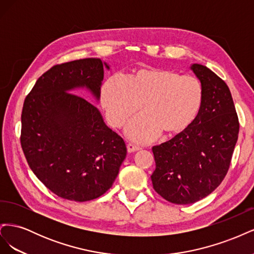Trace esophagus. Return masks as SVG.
Returning a JSON list of instances; mask_svg holds the SVG:
<instances>
[{"label": "esophagus", "mask_w": 254, "mask_h": 254, "mask_svg": "<svg viewBox=\"0 0 254 254\" xmlns=\"http://www.w3.org/2000/svg\"><path fill=\"white\" fill-rule=\"evenodd\" d=\"M141 149V147H139V146H135L133 144H128L127 145V151L129 153H133L135 151H139Z\"/></svg>", "instance_id": "1"}]
</instances>
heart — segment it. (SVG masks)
Listing matches in <instances>:
<instances>
[{"label":"heart","mask_w":254,"mask_h":254,"mask_svg":"<svg viewBox=\"0 0 254 254\" xmlns=\"http://www.w3.org/2000/svg\"><path fill=\"white\" fill-rule=\"evenodd\" d=\"M203 102V86L193 75L160 67H142L126 80L109 78L103 84L101 104L108 124L125 127L141 109L126 130L127 136L140 143L180 134L193 124Z\"/></svg>","instance_id":"obj_1"}]
</instances>
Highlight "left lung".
I'll use <instances>...</instances> for the list:
<instances>
[{"mask_svg":"<svg viewBox=\"0 0 254 254\" xmlns=\"http://www.w3.org/2000/svg\"><path fill=\"white\" fill-rule=\"evenodd\" d=\"M190 70L203 86L200 112L186 131L153 146L152 186L165 200L190 204L210 195L226 177L240 123L227 83L202 64Z\"/></svg>","mask_w":254,"mask_h":254,"instance_id":"8db88e82","label":"left lung"}]
</instances>
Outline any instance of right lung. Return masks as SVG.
I'll list each match as a JSON object with an SVG mask.
<instances>
[{
  "mask_svg": "<svg viewBox=\"0 0 254 254\" xmlns=\"http://www.w3.org/2000/svg\"><path fill=\"white\" fill-rule=\"evenodd\" d=\"M104 67L98 58L51 67L26 96L21 115V146L30 170L57 196L93 200L108 190L126 158L124 140L105 124L86 99L68 93L87 89L101 97Z\"/></svg>",
  "mask_w": 254,
  "mask_h": 254,
  "instance_id": "obj_1",
  "label": "right lung"
}]
</instances>
